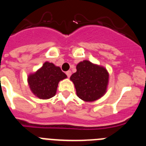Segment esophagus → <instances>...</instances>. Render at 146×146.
I'll list each match as a JSON object with an SVG mask.
<instances>
[{
  "mask_svg": "<svg viewBox=\"0 0 146 146\" xmlns=\"http://www.w3.org/2000/svg\"><path fill=\"white\" fill-rule=\"evenodd\" d=\"M66 74L67 77H70L71 75H72V72H71V71H67V72H66Z\"/></svg>",
  "mask_w": 146,
  "mask_h": 146,
  "instance_id": "1",
  "label": "esophagus"
}]
</instances>
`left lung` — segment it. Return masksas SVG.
<instances>
[{"label": "left lung", "mask_w": 146, "mask_h": 146, "mask_svg": "<svg viewBox=\"0 0 146 146\" xmlns=\"http://www.w3.org/2000/svg\"><path fill=\"white\" fill-rule=\"evenodd\" d=\"M77 72L70 77L77 96L85 102H94L100 99L107 91L109 74L101 66L85 60L77 65Z\"/></svg>", "instance_id": "1"}]
</instances>
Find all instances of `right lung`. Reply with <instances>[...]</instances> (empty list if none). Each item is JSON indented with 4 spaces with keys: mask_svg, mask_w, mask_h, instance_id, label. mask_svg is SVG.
<instances>
[{
    "mask_svg": "<svg viewBox=\"0 0 146 146\" xmlns=\"http://www.w3.org/2000/svg\"><path fill=\"white\" fill-rule=\"evenodd\" d=\"M66 77L60 67L45 62L35 73L28 75V82L35 96L41 99H47L55 96L58 82Z\"/></svg>",
    "mask_w": 146,
    "mask_h": 146,
    "instance_id": "obj_1",
    "label": "right lung"
}]
</instances>
